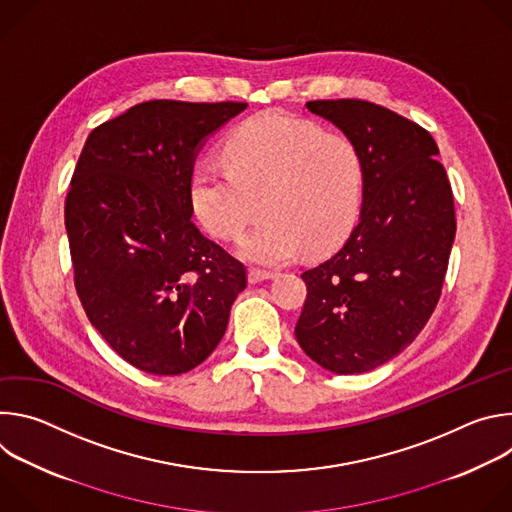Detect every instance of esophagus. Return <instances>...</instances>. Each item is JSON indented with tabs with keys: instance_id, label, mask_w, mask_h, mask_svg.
I'll return each mask as SVG.
<instances>
[{
	"instance_id": "esophagus-1",
	"label": "esophagus",
	"mask_w": 512,
	"mask_h": 512,
	"mask_svg": "<svg viewBox=\"0 0 512 512\" xmlns=\"http://www.w3.org/2000/svg\"><path fill=\"white\" fill-rule=\"evenodd\" d=\"M273 271H263V269H249V283H261L267 279H273Z\"/></svg>"
}]
</instances>
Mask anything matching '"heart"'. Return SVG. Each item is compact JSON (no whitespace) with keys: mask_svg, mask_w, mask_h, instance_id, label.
<instances>
[{"mask_svg":"<svg viewBox=\"0 0 512 512\" xmlns=\"http://www.w3.org/2000/svg\"><path fill=\"white\" fill-rule=\"evenodd\" d=\"M229 168L200 164L188 182L196 221L233 241L259 214L263 221L237 245L241 259L277 267L304 247L336 249L350 233L362 200L364 168L356 145L312 121L279 111L241 123L225 145Z\"/></svg>","mask_w":512,"mask_h":512,"instance_id":"heart-1","label":"heart"}]
</instances>
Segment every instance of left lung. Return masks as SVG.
Returning <instances> with one entry per match:
<instances>
[{"mask_svg": "<svg viewBox=\"0 0 512 512\" xmlns=\"http://www.w3.org/2000/svg\"><path fill=\"white\" fill-rule=\"evenodd\" d=\"M358 148V223L338 253L302 273V350L334 375L373 371L423 330L442 294L456 237L440 150L417 123L369 101H310Z\"/></svg>", "mask_w": 512, "mask_h": 512, "instance_id": "obj_1", "label": "left lung"}]
</instances>
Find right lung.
I'll list each match as a JSON object with an SVG mask.
<instances>
[{"label":"right lung","instance_id":"add662e5","mask_svg":"<svg viewBox=\"0 0 512 512\" xmlns=\"http://www.w3.org/2000/svg\"><path fill=\"white\" fill-rule=\"evenodd\" d=\"M247 103L145 101L91 131L64 206L89 322L135 369L182 375L225 336L243 263L192 223L188 182L206 139Z\"/></svg>","mask_w":512,"mask_h":512}]
</instances>
